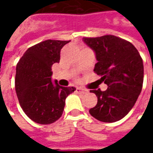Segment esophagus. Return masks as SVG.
<instances>
[{
    "label": "esophagus",
    "mask_w": 153,
    "mask_h": 153,
    "mask_svg": "<svg viewBox=\"0 0 153 153\" xmlns=\"http://www.w3.org/2000/svg\"><path fill=\"white\" fill-rule=\"evenodd\" d=\"M76 92L78 93V94H85V93L88 92V90L84 88H82V87H76Z\"/></svg>",
    "instance_id": "obj_1"
}]
</instances>
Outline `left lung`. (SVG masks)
I'll return each mask as SVG.
<instances>
[{
  "mask_svg": "<svg viewBox=\"0 0 153 153\" xmlns=\"http://www.w3.org/2000/svg\"><path fill=\"white\" fill-rule=\"evenodd\" d=\"M83 42L95 53L94 71L108 86L105 91L90 90L98 102L89 113L104 123L119 121L130 111L142 89V59L131 42L112 35L84 37Z\"/></svg>",
  "mask_w": 153,
  "mask_h": 153,
  "instance_id": "left-lung-1",
  "label": "left lung"
}]
</instances>
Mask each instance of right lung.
Listing matches in <instances>:
<instances>
[{"label":"right lung","mask_w":153,"mask_h":153,"mask_svg":"<svg viewBox=\"0 0 153 153\" xmlns=\"http://www.w3.org/2000/svg\"><path fill=\"white\" fill-rule=\"evenodd\" d=\"M70 41L47 40L28 48L16 67L15 90L25 113L36 123L50 124L63 114L65 99L74 87L52 82V65Z\"/></svg>","instance_id":"right-lung-1"}]
</instances>
